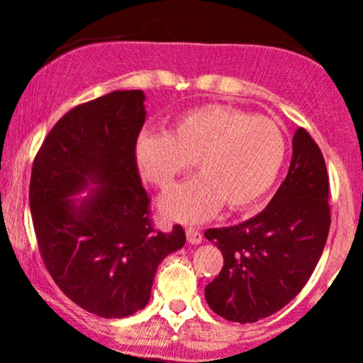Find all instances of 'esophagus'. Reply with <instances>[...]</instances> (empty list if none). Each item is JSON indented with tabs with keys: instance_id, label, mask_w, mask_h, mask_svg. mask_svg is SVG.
<instances>
[{
	"instance_id": "obj_1",
	"label": "esophagus",
	"mask_w": 363,
	"mask_h": 363,
	"mask_svg": "<svg viewBox=\"0 0 363 363\" xmlns=\"http://www.w3.org/2000/svg\"><path fill=\"white\" fill-rule=\"evenodd\" d=\"M186 237H187V242L189 244H199L203 240L201 232L194 227H187L186 228Z\"/></svg>"
}]
</instances>
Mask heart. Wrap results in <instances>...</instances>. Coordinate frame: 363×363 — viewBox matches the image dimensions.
Returning <instances> with one entry per match:
<instances>
[{
	"instance_id": "heart-1",
	"label": "heart",
	"mask_w": 363,
	"mask_h": 363,
	"mask_svg": "<svg viewBox=\"0 0 363 363\" xmlns=\"http://www.w3.org/2000/svg\"><path fill=\"white\" fill-rule=\"evenodd\" d=\"M286 158L277 121L228 106H205L181 116L165 135L143 131L135 143L140 176L167 189L191 169L199 176L162 198L165 218L203 222L220 206L242 210L272 189Z\"/></svg>"
}]
</instances>
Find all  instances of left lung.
<instances>
[{
    "instance_id": "left-lung-1",
    "label": "left lung",
    "mask_w": 363,
    "mask_h": 363,
    "mask_svg": "<svg viewBox=\"0 0 363 363\" xmlns=\"http://www.w3.org/2000/svg\"><path fill=\"white\" fill-rule=\"evenodd\" d=\"M328 199L326 162L298 128L289 174L269 205L242 223L205 232L223 254L222 272L205 289L211 311L234 323H256L297 297L326 244Z\"/></svg>"
}]
</instances>
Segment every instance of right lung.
I'll use <instances>...</instances> for the list:
<instances>
[{
	"label": "right lung",
	"mask_w": 363,
	"mask_h": 363,
	"mask_svg": "<svg viewBox=\"0 0 363 363\" xmlns=\"http://www.w3.org/2000/svg\"><path fill=\"white\" fill-rule=\"evenodd\" d=\"M145 94L116 90L66 112L32 165V222L40 256L62 294L82 309L119 319L150 301L157 268L186 244L184 228L150 220L135 143ZM89 185V196L72 195Z\"/></svg>",
	"instance_id": "right-lung-1"
}]
</instances>
